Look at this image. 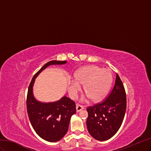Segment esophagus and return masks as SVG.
I'll return each instance as SVG.
<instances>
[{"mask_svg":"<svg viewBox=\"0 0 151 151\" xmlns=\"http://www.w3.org/2000/svg\"><path fill=\"white\" fill-rule=\"evenodd\" d=\"M84 109V107L83 106H81L80 104H76V112H79L80 111H81L82 109Z\"/></svg>","mask_w":151,"mask_h":151,"instance_id":"1","label":"esophagus"}]
</instances>
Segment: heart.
Wrapping results in <instances>:
<instances>
[{
  "label": "heart",
  "mask_w": 151,
  "mask_h": 151,
  "mask_svg": "<svg viewBox=\"0 0 151 151\" xmlns=\"http://www.w3.org/2000/svg\"><path fill=\"white\" fill-rule=\"evenodd\" d=\"M69 87L72 96H75L83 85L84 92L93 102L102 100L108 92L113 81L112 72L106 68L96 66H85L77 71Z\"/></svg>",
  "instance_id": "heart-1"
}]
</instances>
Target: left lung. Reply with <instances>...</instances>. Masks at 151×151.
<instances>
[{
	"instance_id": "8db88e82",
	"label": "left lung",
	"mask_w": 151,
	"mask_h": 151,
	"mask_svg": "<svg viewBox=\"0 0 151 151\" xmlns=\"http://www.w3.org/2000/svg\"><path fill=\"white\" fill-rule=\"evenodd\" d=\"M126 108L125 90L116 74L114 87L106 100L87 108V127L90 134L100 141L113 137L122 125Z\"/></svg>"
}]
</instances>
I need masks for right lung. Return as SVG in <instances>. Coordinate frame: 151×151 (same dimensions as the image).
<instances>
[{"label": "right lung", "instance_id": "obj_1", "mask_svg": "<svg viewBox=\"0 0 151 151\" xmlns=\"http://www.w3.org/2000/svg\"><path fill=\"white\" fill-rule=\"evenodd\" d=\"M65 63L66 61L46 63L33 76L28 90L27 108L30 123L38 136L50 142L59 141L66 135L71 116L76 113L75 102L66 96L54 102H39L33 96V86L36 77L44 69L50 65Z\"/></svg>", "mask_w": 151, "mask_h": 151}]
</instances>
